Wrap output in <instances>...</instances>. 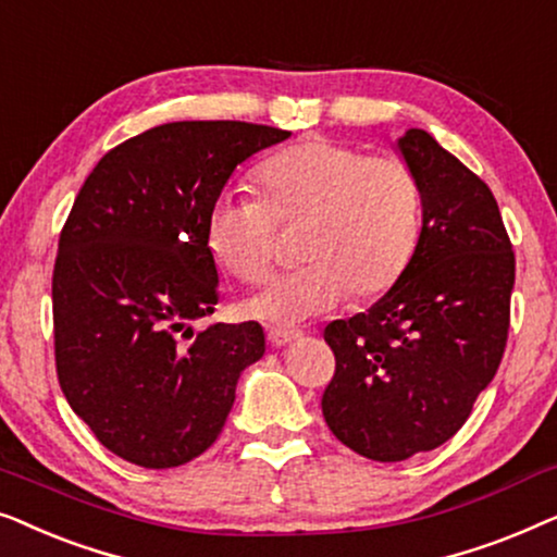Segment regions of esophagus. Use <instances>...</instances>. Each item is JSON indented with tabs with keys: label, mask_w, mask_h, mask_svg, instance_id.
<instances>
[{
	"label": "esophagus",
	"mask_w": 557,
	"mask_h": 557,
	"mask_svg": "<svg viewBox=\"0 0 557 557\" xmlns=\"http://www.w3.org/2000/svg\"><path fill=\"white\" fill-rule=\"evenodd\" d=\"M296 337H299V332L296 330H281V326H271L269 330V342L273 347H284Z\"/></svg>",
	"instance_id": "34e87169"
}]
</instances>
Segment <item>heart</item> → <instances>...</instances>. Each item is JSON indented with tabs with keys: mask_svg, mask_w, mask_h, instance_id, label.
<instances>
[{
	"mask_svg": "<svg viewBox=\"0 0 557 557\" xmlns=\"http://www.w3.org/2000/svg\"><path fill=\"white\" fill-rule=\"evenodd\" d=\"M261 197L223 195L208 215V246L231 276L258 284L271 271L276 223H301L304 265L273 278L248 311L276 324L326 314L355 296L391 288L421 235V187L398 157L309 136L265 159Z\"/></svg>",
	"mask_w": 557,
	"mask_h": 557,
	"instance_id": "b5f03b06",
	"label": "heart"
}]
</instances>
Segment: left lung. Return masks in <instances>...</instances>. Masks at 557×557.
Returning <instances> with one entry per match:
<instances>
[{
	"mask_svg": "<svg viewBox=\"0 0 557 557\" xmlns=\"http://www.w3.org/2000/svg\"><path fill=\"white\" fill-rule=\"evenodd\" d=\"M398 151L421 187L416 253L383 299L324 330L337 360L324 421L372 461L431 451L467 423L505 355L515 286L492 189L423 128Z\"/></svg>",
	"mask_w": 557,
	"mask_h": 557,
	"instance_id": "left-lung-1",
	"label": "left lung"
}]
</instances>
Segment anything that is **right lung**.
<instances>
[{"label":"right lung","mask_w":557,"mask_h":557,"mask_svg":"<svg viewBox=\"0 0 557 557\" xmlns=\"http://www.w3.org/2000/svg\"><path fill=\"white\" fill-rule=\"evenodd\" d=\"M292 132L172 121L111 149L75 197L52 271L55 368L75 416L121 459L172 469L215 444L258 322L212 324L210 208L240 162ZM183 334L180 335L178 332Z\"/></svg>","instance_id":"obj_1"}]
</instances>
